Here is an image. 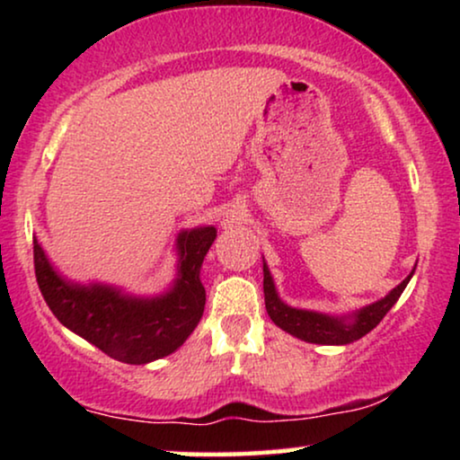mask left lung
I'll list each match as a JSON object with an SVG mask.
<instances>
[{"label": "left lung", "mask_w": 460, "mask_h": 460, "mask_svg": "<svg viewBox=\"0 0 460 460\" xmlns=\"http://www.w3.org/2000/svg\"><path fill=\"white\" fill-rule=\"evenodd\" d=\"M417 268V266H414ZM414 270L400 282L398 287L392 288L385 297L360 307V310L345 314V316H332V314H323L314 310H301V307H293L280 299L279 291H276L274 279L270 274L268 263L263 261V297H266V310L268 316L272 318L276 326L288 335L301 339L307 343L318 345H348L362 339L367 332L375 329L381 323L383 316L392 310L400 295L404 293L408 282H411Z\"/></svg>", "instance_id": "obj_1"}]
</instances>
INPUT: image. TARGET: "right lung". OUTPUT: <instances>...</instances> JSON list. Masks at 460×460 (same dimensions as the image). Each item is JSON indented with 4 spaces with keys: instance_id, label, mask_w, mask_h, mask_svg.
<instances>
[{
    "instance_id": "right-lung-1",
    "label": "right lung",
    "mask_w": 460,
    "mask_h": 460,
    "mask_svg": "<svg viewBox=\"0 0 460 460\" xmlns=\"http://www.w3.org/2000/svg\"><path fill=\"white\" fill-rule=\"evenodd\" d=\"M216 236V226L181 230L175 238V279L153 297L102 282L68 280L33 238L37 285L54 316L75 335L119 362L148 364L181 348L200 323L205 310L200 266Z\"/></svg>"
}]
</instances>
